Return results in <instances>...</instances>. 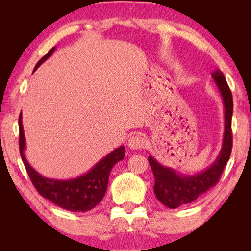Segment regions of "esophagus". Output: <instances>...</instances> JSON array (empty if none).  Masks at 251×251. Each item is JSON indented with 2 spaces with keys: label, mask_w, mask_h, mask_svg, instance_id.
Listing matches in <instances>:
<instances>
[{
  "label": "esophagus",
  "mask_w": 251,
  "mask_h": 251,
  "mask_svg": "<svg viewBox=\"0 0 251 251\" xmlns=\"http://www.w3.org/2000/svg\"><path fill=\"white\" fill-rule=\"evenodd\" d=\"M144 145H145V139L141 135L131 136L128 139V147L131 150H139V148H143Z\"/></svg>",
  "instance_id": "obj_1"
}]
</instances>
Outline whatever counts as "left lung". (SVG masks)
I'll return each instance as SVG.
<instances>
[{
	"mask_svg": "<svg viewBox=\"0 0 251 251\" xmlns=\"http://www.w3.org/2000/svg\"><path fill=\"white\" fill-rule=\"evenodd\" d=\"M211 76L216 84H217L225 106V131L223 147L215 163L203 172L198 173L196 175L187 176L182 175V174H178L172 168L163 166L154 157H148V161H150L151 171L155 176L154 192L156 198L163 205L172 208V209L193 202L199 196H201L202 194H205L211 187L217 184L231 154V117L233 108L232 95L222 71L216 70Z\"/></svg>",
	"mask_w": 251,
	"mask_h": 251,
	"instance_id": "1",
	"label": "left lung"
}]
</instances>
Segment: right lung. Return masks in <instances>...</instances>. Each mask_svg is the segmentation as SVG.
I'll return each mask as SVG.
<instances>
[{"label": "right lung", "instance_id": "right-lung-1", "mask_svg": "<svg viewBox=\"0 0 251 251\" xmlns=\"http://www.w3.org/2000/svg\"><path fill=\"white\" fill-rule=\"evenodd\" d=\"M55 48L42 57L34 69L33 72L39 67L45 59H48L53 54ZM19 128H20V154L22 157L24 166L29 176L32 184L35 187L37 192L44 198L49 199L55 205L70 211L84 212L88 211L99 205L106 193L108 185V177L110 171L117 161L122 160L125 156V147L121 146L113 151L110 154L100 159L90 172L84 174L77 178L61 180L50 179L40 175L34 169L28 161L25 158V136L22 124V115L19 117Z\"/></svg>", "mask_w": 251, "mask_h": 251}]
</instances>
